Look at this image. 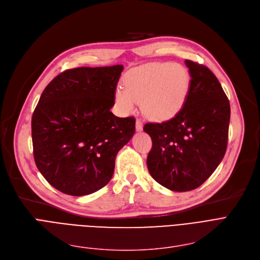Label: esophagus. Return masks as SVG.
Segmentation results:
<instances>
[{
	"label": "esophagus",
	"mask_w": 260,
	"mask_h": 260,
	"mask_svg": "<svg viewBox=\"0 0 260 260\" xmlns=\"http://www.w3.org/2000/svg\"><path fill=\"white\" fill-rule=\"evenodd\" d=\"M135 128H137L138 131L143 130V122L141 121V119H137V122H135Z\"/></svg>",
	"instance_id": "esophagus-1"
}]
</instances>
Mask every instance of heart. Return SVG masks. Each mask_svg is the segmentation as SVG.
I'll use <instances>...</instances> for the list:
<instances>
[{
  "label": "heart",
  "mask_w": 260,
  "mask_h": 260,
  "mask_svg": "<svg viewBox=\"0 0 260 260\" xmlns=\"http://www.w3.org/2000/svg\"><path fill=\"white\" fill-rule=\"evenodd\" d=\"M125 89L115 91V103L123 113H131L141 103L146 117L164 121L182 110L190 89V75L178 63H154L129 72Z\"/></svg>",
  "instance_id": "b5f03b06"
}]
</instances>
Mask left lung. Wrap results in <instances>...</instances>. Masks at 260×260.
<instances>
[{
    "label": "left lung",
    "mask_w": 260,
    "mask_h": 260,
    "mask_svg": "<svg viewBox=\"0 0 260 260\" xmlns=\"http://www.w3.org/2000/svg\"><path fill=\"white\" fill-rule=\"evenodd\" d=\"M190 89L180 112L163 122H148L152 148L147 166L151 177L174 191L202 185L223 158L229 138L231 108L214 73L203 64L185 60Z\"/></svg>",
    "instance_id": "obj_1"
}]
</instances>
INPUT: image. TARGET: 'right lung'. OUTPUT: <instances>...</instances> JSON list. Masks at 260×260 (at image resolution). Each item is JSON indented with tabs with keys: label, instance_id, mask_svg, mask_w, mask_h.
<instances>
[{
	"label": "right lung",
	"instance_id": "1",
	"mask_svg": "<svg viewBox=\"0 0 260 260\" xmlns=\"http://www.w3.org/2000/svg\"><path fill=\"white\" fill-rule=\"evenodd\" d=\"M122 66L76 68L44 89L31 118L34 157L59 191L85 196L110 182L117 152L133 137L134 117L115 116Z\"/></svg>",
	"mask_w": 260,
	"mask_h": 260
}]
</instances>
